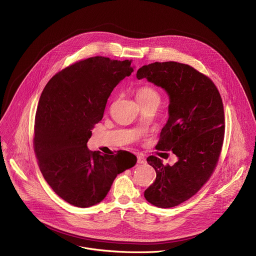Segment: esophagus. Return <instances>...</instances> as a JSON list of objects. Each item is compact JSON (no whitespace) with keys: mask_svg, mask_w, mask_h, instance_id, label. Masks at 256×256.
Returning <instances> with one entry per match:
<instances>
[{"mask_svg":"<svg viewBox=\"0 0 256 256\" xmlns=\"http://www.w3.org/2000/svg\"><path fill=\"white\" fill-rule=\"evenodd\" d=\"M137 162L139 164H145L146 162V158L144 156H137Z\"/></svg>","mask_w":256,"mask_h":256,"instance_id":"34e87169","label":"esophagus"}]
</instances>
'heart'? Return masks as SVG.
Instances as JSON below:
<instances>
[{"label":"heart","mask_w":256,"mask_h":256,"mask_svg":"<svg viewBox=\"0 0 256 256\" xmlns=\"http://www.w3.org/2000/svg\"><path fill=\"white\" fill-rule=\"evenodd\" d=\"M136 98L139 104L150 102V100H160V94L158 92L150 88V86H141L136 92Z\"/></svg>","instance_id":"obj_1"}]
</instances>
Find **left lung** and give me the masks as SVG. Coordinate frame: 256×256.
Segmentation results:
<instances>
[{
	"label": "left lung",
	"mask_w": 256,
	"mask_h": 256,
	"mask_svg": "<svg viewBox=\"0 0 256 256\" xmlns=\"http://www.w3.org/2000/svg\"><path fill=\"white\" fill-rule=\"evenodd\" d=\"M137 78L168 94V119L156 148L178 156L174 166H164L154 156L146 158L156 178L144 196L158 208L176 207L196 194L216 168L224 134L222 98L209 78L178 62L143 66Z\"/></svg>",
	"instance_id": "obj_1"
}]
</instances>
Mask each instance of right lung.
<instances>
[{
    "instance_id": "obj_1",
    "label": "right lung",
    "mask_w": 256,
    "mask_h": 256,
    "mask_svg": "<svg viewBox=\"0 0 256 256\" xmlns=\"http://www.w3.org/2000/svg\"><path fill=\"white\" fill-rule=\"evenodd\" d=\"M133 71L129 60L92 57L56 74L41 94L34 126L39 168L54 192L76 207L102 202L117 174L136 164L128 152L100 154L86 146L113 88Z\"/></svg>"
}]
</instances>
